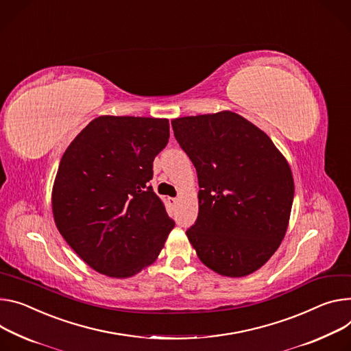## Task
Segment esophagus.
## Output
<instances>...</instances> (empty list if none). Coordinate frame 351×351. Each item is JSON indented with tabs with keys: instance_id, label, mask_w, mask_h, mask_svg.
Returning <instances> with one entry per match:
<instances>
[{
	"instance_id": "obj_1",
	"label": "esophagus",
	"mask_w": 351,
	"mask_h": 351,
	"mask_svg": "<svg viewBox=\"0 0 351 351\" xmlns=\"http://www.w3.org/2000/svg\"><path fill=\"white\" fill-rule=\"evenodd\" d=\"M168 200H169L171 204H176V203H178V197H169Z\"/></svg>"
}]
</instances>
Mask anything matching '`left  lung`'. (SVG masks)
Masks as SVG:
<instances>
[{"mask_svg": "<svg viewBox=\"0 0 351 351\" xmlns=\"http://www.w3.org/2000/svg\"><path fill=\"white\" fill-rule=\"evenodd\" d=\"M171 123L200 186L189 242L202 263L221 276L259 270L289 228L294 179L285 156L259 127L230 110Z\"/></svg>", "mask_w": 351, "mask_h": 351, "instance_id": "8db88e82", "label": "left lung"}]
</instances>
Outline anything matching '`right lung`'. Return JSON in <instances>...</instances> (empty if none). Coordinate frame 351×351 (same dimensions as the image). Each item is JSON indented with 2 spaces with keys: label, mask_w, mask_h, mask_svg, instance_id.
<instances>
[{
  "label": "right lung",
  "mask_w": 351,
  "mask_h": 351,
  "mask_svg": "<svg viewBox=\"0 0 351 351\" xmlns=\"http://www.w3.org/2000/svg\"><path fill=\"white\" fill-rule=\"evenodd\" d=\"M169 120L99 116L62 155L51 190L56 227L93 270L129 278L152 265L175 222L148 182Z\"/></svg>",
  "instance_id": "1"
}]
</instances>
